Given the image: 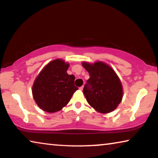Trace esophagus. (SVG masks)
<instances>
[{"label": "esophagus", "instance_id": "1", "mask_svg": "<svg viewBox=\"0 0 158 158\" xmlns=\"http://www.w3.org/2000/svg\"><path fill=\"white\" fill-rule=\"evenodd\" d=\"M79 89H80V90H83V89H84V86H81V87H79Z\"/></svg>", "mask_w": 158, "mask_h": 158}]
</instances>
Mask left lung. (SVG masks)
Returning <instances> with one entry per match:
<instances>
[{
  "label": "left lung",
  "mask_w": 158,
  "mask_h": 158,
  "mask_svg": "<svg viewBox=\"0 0 158 158\" xmlns=\"http://www.w3.org/2000/svg\"><path fill=\"white\" fill-rule=\"evenodd\" d=\"M82 66L90 77L83 89L88 103L101 113L114 110L123 98V87L116 73L102 61L83 62Z\"/></svg>",
  "instance_id": "1"
}]
</instances>
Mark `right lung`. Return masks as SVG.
<instances>
[{"instance_id": "right-lung-1", "label": "right lung", "mask_w": 158, "mask_h": 158, "mask_svg": "<svg viewBox=\"0 0 158 158\" xmlns=\"http://www.w3.org/2000/svg\"><path fill=\"white\" fill-rule=\"evenodd\" d=\"M69 64L61 59L52 60L40 71L32 86V95L37 106L48 113L61 110L78 89L75 77L67 73Z\"/></svg>"}]
</instances>
